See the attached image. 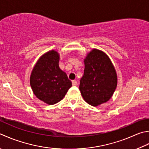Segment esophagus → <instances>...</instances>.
<instances>
[{
	"instance_id": "1",
	"label": "esophagus",
	"mask_w": 149,
	"mask_h": 149,
	"mask_svg": "<svg viewBox=\"0 0 149 149\" xmlns=\"http://www.w3.org/2000/svg\"><path fill=\"white\" fill-rule=\"evenodd\" d=\"M72 83L73 86H77V81L76 80H73Z\"/></svg>"
}]
</instances>
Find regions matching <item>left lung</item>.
<instances>
[{"instance_id": "8db88e82", "label": "left lung", "mask_w": 149, "mask_h": 149, "mask_svg": "<svg viewBox=\"0 0 149 149\" xmlns=\"http://www.w3.org/2000/svg\"><path fill=\"white\" fill-rule=\"evenodd\" d=\"M84 63V74L79 85L81 94L87 103L97 107L112 97L117 86V74L109 56L100 49L90 52Z\"/></svg>"}]
</instances>
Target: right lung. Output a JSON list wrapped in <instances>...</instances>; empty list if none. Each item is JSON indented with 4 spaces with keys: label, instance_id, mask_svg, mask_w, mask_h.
Here are the masks:
<instances>
[{
    "label": "right lung",
    "instance_id": "obj_1",
    "mask_svg": "<svg viewBox=\"0 0 149 149\" xmlns=\"http://www.w3.org/2000/svg\"><path fill=\"white\" fill-rule=\"evenodd\" d=\"M59 54L51 50L43 54L33 67L30 76V85L33 94L48 104L61 101L72 82L59 66Z\"/></svg>",
    "mask_w": 149,
    "mask_h": 149
}]
</instances>
